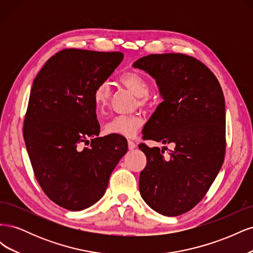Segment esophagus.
<instances>
[{"mask_svg":"<svg viewBox=\"0 0 253 253\" xmlns=\"http://www.w3.org/2000/svg\"><path fill=\"white\" fill-rule=\"evenodd\" d=\"M127 147H128V150H134L136 148V143L132 140H128L127 141Z\"/></svg>","mask_w":253,"mask_h":253,"instance_id":"34e87169","label":"esophagus"}]
</instances>
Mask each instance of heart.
<instances>
[{
	"label": "heart",
	"mask_w": 253,
	"mask_h": 253,
	"mask_svg": "<svg viewBox=\"0 0 253 253\" xmlns=\"http://www.w3.org/2000/svg\"><path fill=\"white\" fill-rule=\"evenodd\" d=\"M120 82L137 96L139 106H148L150 98V83L142 75L137 72H126L120 76ZM111 85L108 81H102L96 86L93 100L97 113H103L110 102ZM143 124V119L139 114L118 115L110 119L105 124L104 131L106 134L118 135L124 137H134Z\"/></svg>",
	"instance_id": "b5f03b06"
}]
</instances>
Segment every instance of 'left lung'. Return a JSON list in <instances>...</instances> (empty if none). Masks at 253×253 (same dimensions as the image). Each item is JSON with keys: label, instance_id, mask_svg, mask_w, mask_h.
Masks as SVG:
<instances>
[{"label": "left lung", "instance_id": "obj_1", "mask_svg": "<svg viewBox=\"0 0 253 253\" xmlns=\"http://www.w3.org/2000/svg\"><path fill=\"white\" fill-rule=\"evenodd\" d=\"M133 66L156 80L164 99L143 127V140L174 143L169 157L157 147L138 145L147 156L139 176L140 194L153 210L177 216L203 200L223 166V90L208 67L183 53L149 55Z\"/></svg>", "mask_w": 253, "mask_h": 253}]
</instances>
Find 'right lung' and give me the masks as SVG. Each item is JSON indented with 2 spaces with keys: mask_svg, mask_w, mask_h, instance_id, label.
I'll use <instances>...</instances> for the list:
<instances>
[{
  "mask_svg": "<svg viewBox=\"0 0 253 253\" xmlns=\"http://www.w3.org/2000/svg\"><path fill=\"white\" fill-rule=\"evenodd\" d=\"M122 59L120 51L66 48L49 58L34 80L23 137L43 192L64 209L80 211L100 200L127 151L124 137H97L93 100L96 86Z\"/></svg>",
  "mask_w": 253,
  "mask_h": 253,
  "instance_id": "1",
  "label": "right lung"
}]
</instances>
